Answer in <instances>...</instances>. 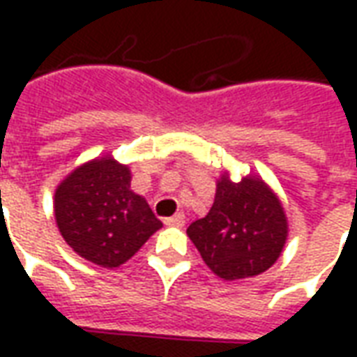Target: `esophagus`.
<instances>
[{
  "label": "esophagus",
  "instance_id": "1",
  "mask_svg": "<svg viewBox=\"0 0 357 357\" xmlns=\"http://www.w3.org/2000/svg\"><path fill=\"white\" fill-rule=\"evenodd\" d=\"M164 224L168 225V227H183L185 225V216L181 212H178V214H174L172 218H166Z\"/></svg>",
  "mask_w": 357,
  "mask_h": 357
}]
</instances>
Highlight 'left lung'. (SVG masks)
I'll return each instance as SVG.
<instances>
[{"instance_id": "1", "label": "left lung", "mask_w": 357, "mask_h": 357, "mask_svg": "<svg viewBox=\"0 0 357 357\" xmlns=\"http://www.w3.org/2000/svg\"><path fill=\"white\" fill-rule=\"evenodd\" d=\"M201 258L225 281L256 277L279 260L289 239L281 199L258 174L233 181L224 170L216 179L214 204L187 227Z\"/></svg>"}]
</instances>
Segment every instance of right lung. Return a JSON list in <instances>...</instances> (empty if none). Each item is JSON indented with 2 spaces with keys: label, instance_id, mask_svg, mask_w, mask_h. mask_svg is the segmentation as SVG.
Instances as JSON below:
<instances>
[{
  "label": "right lung",
  "instance_id": "add662e5",
  "mask_svg": "<svg viewBox=\"0 0 357 357\" xmlns=\"http://www.w3.org/2000/svg\"><path fill=\"white\" fill-rule=\"evenodd\" d=\"M53 214L66 245L84 260L118 268L162 227L145 197L132 189L130 164L99 155L61 179Z\"/></svg>",
  "mask_w": 357,
  "mask_h": 357
}]
</instances>
